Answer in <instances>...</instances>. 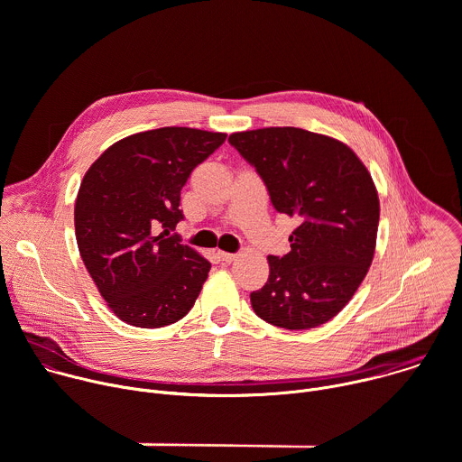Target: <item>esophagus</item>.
I'll list each match as a JSON object with an SVG mask.
<instances>
[{
    "label": "esophagus",
    "instance_id": "1",
    "mask_svg": "<svg viewBox=\"0 0 462 462\" xmlns=\"http://www.w3.org/2000/svg\"><path fill=\"white\" fill-rule=\"evenodd\" d=\"M217 255H219L223 261H226V263H232V261L237 257L236 254H230V252H225V250H219Z\"/></svg>",
    "mask_w": 462,
    "mask_h": 462
}]
</instances>
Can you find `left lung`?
Instances as JSON below:
<instances>
[{
  "mask_svg": "<svg viewBox=\"0 0 462 462\" xmlns=\"http://www.w3.org/2000/svg\"><path fill=\"white\" fill-rule=\"evenodd\" d=\"M228 143L255 168L273 207L298 221L291 252L269 255V282L250 292L254 312L300 331L335 318L364 282L378 230V193L346 144L300 127L232 134Z\"/></svg>",
  "mask_w": 462,
  "mask_h": 462,
  "instance_id": "left-lung-1",
  "label": "left lung"
}]
</instances>
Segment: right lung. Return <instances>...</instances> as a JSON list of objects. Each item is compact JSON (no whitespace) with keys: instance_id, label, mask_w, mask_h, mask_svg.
Returning <instances> with one entry per match:
<instances>
[{"instance_id":"right-lung-1","label":"right lung","mask_w":462,"mask_h":462,"mask_svg":"<svg viewBox=\"0 0 462 462\" xmlns=\"http://www.w3.org/2000/svg\"><path fill=\"white\" fill-rule=\"evenodd\" d=\"M225 134L161 127L125 137L88 170L75 205L84 265L125 323L157 328L193 307L210 263L180 243V189Z\"/></svg>"}]
</instances>
